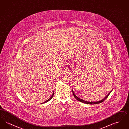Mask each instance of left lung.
<instances>
[{
	"label": "left lung",
	"instance_id": "obj_1",
	"mask_svg": "<svg viewBox=\"0 0 129 129\" xmlns=\"http://www.w3.org/2000/svg\"><path fill=\"white\" fill-rule=\"evenodd\" d=\"M112 91H110V92L103 99H102V100H101V101H97V102H87V101H85V100H83V99H81L79 98H78V97H77L75 95V94H74V91L73 90V95H74V98L76 99L77 100H78V101H80L81 102H82V103H85V104H100V103H102L103 102H104V100L106 99L107 98V97H108V96L109 95V94H110L111 92H112Z\"/></svg>",
	"mask_w": 129,
	"mask_h": 129
}]
</instances>
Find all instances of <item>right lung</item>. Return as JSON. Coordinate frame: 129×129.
I'll use <instances>...</instances> for the list:
<instances>
[{"mask_svg":"<svg viewBox=\"0 0 129 129\" xmlns=\"http://www.w3.org/2000/svg\"><path fill=\"white\" fill-rule=\"evenodd\" d=\"M54 92H53V94H52V96H51V97H50V98L49 99H48V100H47V101H45V102H44V103H42V104H43V103H46V102H48V101H50V100H51V99L52 98H53V96H54Z\"/></svg>","mask_w":129,"mask_h":129,"instance_id":"1","label":"right lung"}]
</instances>
